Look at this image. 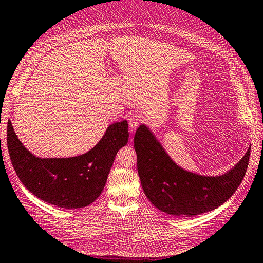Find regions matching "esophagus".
<instances>
[{"label": "esophagus", "instance_id": "1", "mask_svg": "<svg viewBox=\"0 0 263 263\" xmlns=\"http://www.w3.org/2000/svg\"><path fill=\"white\" fill-rule=\"evenodd\" d=\"M144 117L140 114H133L132 116H129V119H128V124H129V127L132 130H135L136 128L143 123Z\"/></svg>", "mask_w": 263, "mask_h": 263}]
</instances>
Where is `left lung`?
Segmentation results:
<instances>
[{
    "mask_svg": "<svg viewBox=\"0 0 263 263\" xmlns=\"http://www.w3.org/2000/svg\"><path fill=\"white\" fill-rule=\"evenodd\" d=\"M137 171L144 193L162 212L176 216H194L215 210L233 195L246 175V155L232 170L221 176H203L181 168L145 125L134 137Z\"/></svg>",
    "mask_w": 263,
    "mask_h": 263,
    "instance_id": "left-lung-1",
    "label": "left lung"
}]
</instances>
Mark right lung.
<instances>
[{"label":"right lung","mask_w":263,"mask_h":263,"mask_svg":"<svg viewBox=\"0 0 263 263\" xmlns=\"http://www.w3.org/2000/svg\"><path fill=\"white\" fill-rule=\"evenodd\" d=\"M12 165L32 194L63 209L85 208L101 194L117 152L129 137L127 120L111 124L92 149L69 158H40L31 154L8 123Z\"/></svg>","instance_id":"right-lung-1"}]
</instances>
